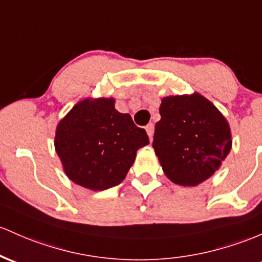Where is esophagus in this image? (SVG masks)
<instances>
[{
    "label": "esophagus",
    "mask_w": 262,
    "mask_h": 262,
    "mask_svg": "<svg viewBox=\"0 0 262 262\" xmlns=\"http://www.w3.org/2000/svg\"><path fill=\"white\" fill-rule=\"evenodd\" d=\"M145 130H146V134H148L149 139L153 140V136H154V124L153 123H150V124L146 125Z\"/></svg>",
    "instance_id": "obj_1"
}]
</instances>
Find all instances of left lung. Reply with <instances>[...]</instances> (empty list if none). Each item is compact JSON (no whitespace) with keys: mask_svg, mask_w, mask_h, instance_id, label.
Wrapping results in <instances>:
<instances>
[{"mask_svg":"<svg viewBox=\"0 0 262 262\" xmlns=\"http://www.w3.org/2000/svg\"><path fill=\"white\" fill-rule=\"evenodd\" d=\"M153 148L164 174L178 185L196 186L225 160L232 145L226 118L199 93L164 97Z\"/></svg>","mask_w":262,"mask_h":262,"instance_id":"1","label":"left lung"}]
</instances>
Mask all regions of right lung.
Instances as JSON below:
<instances>
[{"mask_svg": "<svg viewBox=\"0 0 262 262\" xmlns=\"http://www.w3.org/2000/svg\"><path fill=\"white\" fill-rule=\"evenodd\" d=\"M114 104V98L80 100L56 129L54 148L66 175L94 191L122 183L138 149L149 144L144 129Z\"/></svg>", "mask_w": 262, "mask_h": 262, "instance_id": "add662e5", "label": "right lung"}]
</instances>
